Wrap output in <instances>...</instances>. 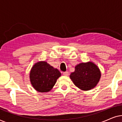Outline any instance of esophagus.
I'll use <instances>...</instances> for the list:
<instances>
[{
  "label": "esophagus",
  "instance_id": "obj_1",
  "mask_svg": "<svg viewBox=\"0 0 122 122\" xmlns=\"http://www.w3.org/2000/svg\"><path fill=\"white\" fill-rule=\"evenodd\" d=\"M63 74L65 76H68V75H69V73H68V71H65V72H63Z\"/></svg>",
  "mask_w": 122,
  "mask_h": 122
}]
</instances>
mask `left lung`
<instances>
[{
	"instance_id": "1",
	"label": "left lung",
	"mask_w": 122,
	"mask_h": 122,
	"mask_svg": "<svg viewBox=\"0 0 122 122\" xmlns=\"http://www.w3.org/2000/svg\"><path fill=\"white\" fill-rule=\"evenodd\" d=\"M99 68L92 62L82 63L75 67L70 78L75 86L83 91H89L97 86L101 78Z\"/></svg>"
}]
</instances>
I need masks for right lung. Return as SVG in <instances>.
<instances>
[{"mask_svg":"<svg viewBox=\"0 0 122 122\" xmlns=\"http://www.w3.org/2000/svg\"><path fill=\"white\" fill-rule=\"evenodd\" d=\"M61 73L46 61L36 63L31 68L30 79L34 88L39 92H48L56 84Z\"/></svg>","mask_w":122,"mask_h":122,"instance_id":"right-lung-1","label":"right lung"}]
</instances>
